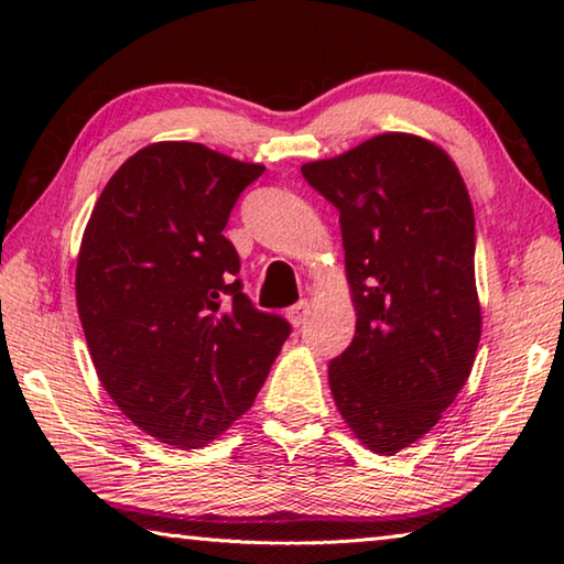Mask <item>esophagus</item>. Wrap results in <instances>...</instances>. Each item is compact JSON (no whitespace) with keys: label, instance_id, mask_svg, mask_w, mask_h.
<instances>
[{"label":"esophagus","instance_id":"esophagus-1","mask_svg":"<svg viewBox=\"0 0 564 564\" xmlns=\"http://www.w3.org/2000/svg\"><path fill=\"white\" fill-rule=\"evenodd\" d=\"M308 313H311L308 301H299L295 305H291L289 311H285V316H289V321L293 323V326L299 328V326H303V321H305V316H308Z\"/></svg>","mask_w":564,"mask_h":564}]
</instances>
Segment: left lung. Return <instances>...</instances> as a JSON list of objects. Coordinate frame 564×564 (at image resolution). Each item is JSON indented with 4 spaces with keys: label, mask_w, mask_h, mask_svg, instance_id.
Returning <instances> with one entry per match:
<instances>
[{
    "label": "left lung",
    "mask_w": 564,
    "mask_h": 564,
    "mask_svg": "<svg viewBox=\"0 0 564 564\" xmlns=\"http://www.w3.org/2000/svg\"><path fill=\"white\" fill-rule=\"evenodd\" d=\"M338 208L356 336L330 360V393L370 451L423 437L460 393L480 343L475 216L453 159L413 133H380L301 166Z\"/></svg>",
    "instance_id": "left-lung-1"
}]
</instances>
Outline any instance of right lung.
I'll return each mask as SVG.
<instances>
[{
    "label": "right lung",
    "mask_w": 564,
    "mask_h": 564,
    "mask_svg": "<svg viewBox=\"0 0 564 564\" xmlns=\"http://www.w3.org/2000/svg\"><path fill=\"white\" fill-rule=\"evenodd\" d=\"M263 174L191 141L123 161L94 206L76 261V308L94 368L133 425L202 447L253 405L291 336L256 308L224 236Z\"/></svg>",
    "instance_id": "obj_1"
}]
</instances>
